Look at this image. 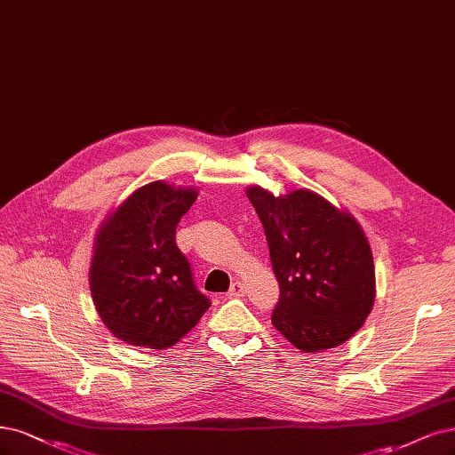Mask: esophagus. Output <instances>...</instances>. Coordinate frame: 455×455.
Instances as JSON below:
<instances>
[{
  "instance_id": "obj_1",
  "label": "esophagus",
  "mask_w": 455,
  "mask_h": 455,
  "mask_svg": "<svg viewBox=\"0 0 455 455\" xmlns=\"http://www.w3.org/2000/svg\"><path fill=\"white\" fill-rule=\"evenodd\" d=\"M244 295V286L241 284V282H233L229 291H228V297H243Z\"/></svg>"
}]
</instances>
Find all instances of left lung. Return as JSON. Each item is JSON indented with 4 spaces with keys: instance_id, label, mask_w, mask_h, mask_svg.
Wrapping results in <instances>:
<instances>
[{
    "instance_id": "left-lung-1",
    "label": "left lung",
    "mask_w": 455,
    "mask_h": 455,
    "mask_svg": "<svg viewBox=\"0 0 455 455\" xmlns=\"http://www.w3.org/2000/svg\"><path fill=\"white\" fill-rule=\"evenodd\" d=\"M280 286L273 325L301 352L340 347L363 325L377 278L355 218L312 190L275 196L248 186Z\"/></svg>"
}]
</instances>
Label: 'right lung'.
Returning <instances> with one entry per match:
<instances>
[{
	"instance_id": "1",
	"label": "right lung",
	"mask_w": 455,
	"mask_h": 455,
	"mask_svg": "<svg viewBox=\"0 0 455 455\" xmlns=\"http://www.w3.org/2000/svg\"><path fill=\"white\" fill-rule=\"evenodd\" d=\"M196 199V188L154 180L108 212L96 233L92 299L108 331L132 347H173L211 307L175 243Z\"/></svg>"
}]
</instances>
